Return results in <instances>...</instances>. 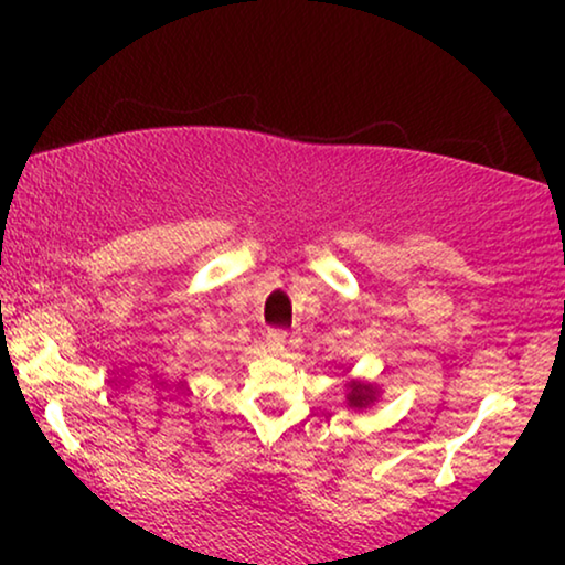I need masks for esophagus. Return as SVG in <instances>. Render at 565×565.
Wrapping results in <instances>:
<instances>
[{"instance_id": "obj_1", "label": "esophagus", "mask_w": 565, "mask_h": 565, "mask_svg": "<svg viewBox=\"0 0 565 565\" xmlns=\"http://www.w3.org/2000/svg\"><path fill=\"white\" fill-rule=\"evenodd\" d=\"M265 344L273 354H280L285 350V331H269Z\"/></svg>"}]
</instances>
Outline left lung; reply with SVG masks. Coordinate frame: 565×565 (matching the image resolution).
Listing matches in <instances>:
<instances>
[{"label":"left lung","mask_w":565,"mask_h":565,"mask_svg":"<svg viewBox=\"0 0 565 565\" xmlns=\"http://www.w3.org/2000/svg\"><path fill=\"white\" fill-rule=\"evenodd\" d=\"M347 391V406L354 408V412H365L381 396V388L367 381H360V377H352V381L344 383Z\"/></svg>","instance_id":"1"}]
</instances>
